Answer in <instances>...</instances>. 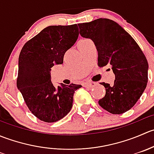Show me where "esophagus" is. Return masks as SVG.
I'll return each instance as SVG.
<instances>
[{
	"instance_id": "esophagus-1",
	"label": "esophagus",
	"mask_w": 154,
	"mask_h": 154,
	"mask_svg": "<svg viewBox=\"0 0 154 154\" xmlns=\"http://www.w3.org/2000/svg\"><path fill=\"white\" fill-rule=\"evenodd\" d=\"M95 85H96L95 83H85L84 86L87 87V88H92V87H94Z\"/></svg>"
}]
</instances>
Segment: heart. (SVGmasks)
<instances>
[{
  "mask_svg": "<svg viewBox=\"0 0 154 154\" xmlns=\"http://www.w3.org/2000/svg\"><path fill=\"white\" fill-rule=\"evenodd\" d=\"M86 40H87V39H84V40H81V41H80V42H83V41H86Z\"/></svg>",
  "mask_w": 154,
  "mask_h": 154,
  "instance_id": "heart-1",
  "label": "heart"
}]
</instances>
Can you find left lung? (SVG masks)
Wrapping results in <instances>:
<instances>
[{"label": "left lung", "instance_id": "1", "mask_svg": "<svg viewBox=\"0 0 154 154\" xmlns=\"http://www.w3.org/2000/svg\"><path fill=\"white\" fill-rule=\"evenodd\" d=\"M80 34L94 42L99 67L110 66L116 76L112 85L100 83L106 94L98 103L112 114H122L138 101L147 83L148 63L133 37L118 23L98 18L79 24Z\"/></svg>", "mask_w": 154, "mask_h": 154}]
</instances>
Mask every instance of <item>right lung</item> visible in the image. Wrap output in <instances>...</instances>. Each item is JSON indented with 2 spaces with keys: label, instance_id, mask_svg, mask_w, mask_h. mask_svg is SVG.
Returning <instances> with one entry per match:
<instances>
[{
  "label": "right lung",
  "instance_id": "right-lung-1",
  "mask_svg": "<svg viewBox=\"0 0 154 154\" xmlns=\"http://www.w3.org/2000/svg\"><path fill=\"white\" fill-rule=\"evenodd\" d=\"M79 35L77 24L49 26L24 44L18 57L17 87L29 111L48 123L63 119L71 110L73 96L81 85L55 87L51 68L63 63L65 53Z\"/></svg>",
  "mask_w": 154,
  "mask_h": 154
}]
</instances>
